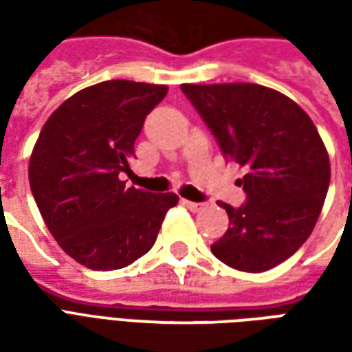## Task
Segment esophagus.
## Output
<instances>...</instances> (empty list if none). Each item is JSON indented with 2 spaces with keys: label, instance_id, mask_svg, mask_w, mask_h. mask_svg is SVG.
<instances>
[{
  "label": "esophagus",
  "instance_id": "esophagus-1",
  "mask_svg": "<svg viewBox=\"0 0 352 352\" xmlns=\"http://www.w3.org/2000/svg\"><path fill=\"white\" fill-rule=\"evenodd\" d=\"M183 206L188 207L192 213H198V211H201V209L206 207V204H198V201H188V199H183Z\"/></svg>",
  "mask_w": 352,
  "mask_h": 352
}]
</instances>
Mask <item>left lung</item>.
<instances>
[{
	"mask_svg": "<svg viewBox=\"0 0 352 352\" xmlns=\"http://www.w3.org/2000/svg\"><path fill=\"white\" fill-rule=\"evenodd\" d=\"M226 158L247 169L243 206L211 245L234 270L267 272L311 236L330 184V158L309 115L273 88L251 82L181 85Z\"/></svg>",
	"mask_w": 352,
	"mask_h": 352,
	"instance_id": "left-lung-1",
	"label": "left lung"
}]
</instances>
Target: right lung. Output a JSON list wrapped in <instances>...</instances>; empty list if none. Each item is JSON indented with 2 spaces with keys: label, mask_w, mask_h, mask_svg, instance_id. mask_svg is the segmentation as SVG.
<instances>
[{
  "label": "right lung",
  "mask_w": 352,
  "mask_h": 352,
  "mask_svg": "<svg viewBox=\"0 0 352 352\" xmlns=\"http://www.w3.org/2000/svg\"><path fill=\"white\" fill-rule=\"evenodd\" d=\"M164 85L105 80L82 88L49 116L30 158V188L49 232L73 260L96 272L141 258L177 194L126 188L133 143Z\"/></svg>",
  "instance_id": "1"
}]
</instances>
